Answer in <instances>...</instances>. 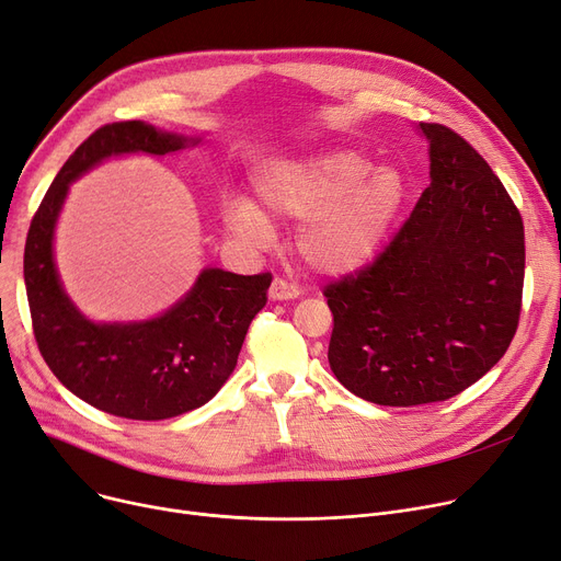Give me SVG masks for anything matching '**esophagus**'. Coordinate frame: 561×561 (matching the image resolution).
<instances>
[{
  "instance_id": "1",
  "label": "esophagus",
  "mask_w": 561,
  "mask_h": 561,
  "mask_svg": "<svg viewBox=\"0 0 561 561\" xmlns=\"http://www.w3.org/2000/svg\"><path fill=\"white\" fill-rule=\"evenodd\" d=\"M301 295V287L295 280L287 278H274L272 287H270V297L274 301H287V299H297Z\"/></svg>"
}]
</instances>
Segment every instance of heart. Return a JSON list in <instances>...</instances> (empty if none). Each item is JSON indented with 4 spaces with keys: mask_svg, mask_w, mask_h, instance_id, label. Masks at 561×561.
<instances>
[{
    "mask_svg": "<svg viewBox=\"0 0 561 561\" xmlns=\"http://www.w3.org/2000/svg\"><path fill=\"white\" fill-rule=\"evenodd\" d=\"M266 215L306 219L299 247L324 272H346L367 262L388 237L407 198L404 178L394 169H375L356 150H327L264 169L255 182ZM226 226L253 244L272 237L262 211L234 198L226 205Z\"/></svg>",
    "mask_w": 561,
    "mask_h": 561,
    "instance_id": "obj_1",
    "label": "heart"
}]
</instances>
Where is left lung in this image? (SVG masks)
I'll use <instances>...</instances> for the list:
<instances>
[{
    "label": "left lung",
    "mask_w": 561,
    "mask_h": 561,
    "mask_svg": "<svg viewBox=\"0 0 561 561\" xmlns=\"http://www.w3.org/2000/svg\"><path fill=\"white\" fill-rule=\"evenodd\" d=\"M420 127L432 184L375 260L324 287L333 375L381 407L463 392L510 350L523 308L518 207L455 129Z\"/></svg>",
    "instance_id": "obj_1"
}]
</instances>
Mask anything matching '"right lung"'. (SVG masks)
Masks as SVG:
<instances>
[{
    "label": "right lung",
    "instance_id": "1",
    "mask_svg": "<svg viewBox=\"0 0 561 561\" xmlns=\"http://www.w3.org/2000/svg\"><path fill=\"white\" fill-rule=\"evenodd\" d=\"M186 141L141 121L102 125L49 184L24 244V285L41 356L79 399L127 420H167L209 402L232 375L272 285L270 272L205 270L178 306L141 324H93L66 297L51 234L68 184L110 154L162 157Z\"/></svg>",
    "mask_w": 561,
    "mask_h": 561
}]
</instances>
